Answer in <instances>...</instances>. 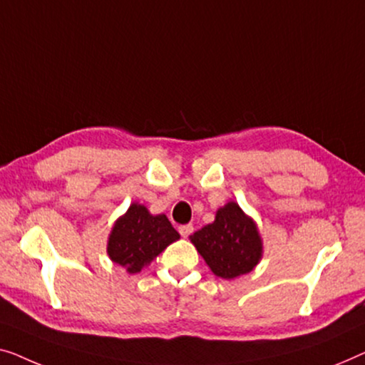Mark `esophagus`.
I'll use <instances>...</instances> for the list:
<instances>
[{"mask_svg":"<svg viewBox=\"0 0 365 365\" xmlns=\"http://www.w3.org/2000/svg\"><path fill=\"white\" fill-rule=\"evenodd\" d=\"M178 232H180V235L183 236V238H187V236H190L193 233V225H180L178 227Z\"/></svg>","mask_w":365,"mask_h":365,"instance_id":"34e87169","label":"esophagus"}]
</instances>
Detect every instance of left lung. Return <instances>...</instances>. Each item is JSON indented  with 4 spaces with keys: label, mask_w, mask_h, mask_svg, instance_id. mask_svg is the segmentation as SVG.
<instances>
[{
    "label": "left lung",
    "mask_w": 365,
    "mask_h": 365,
    "mask_svg": "<svg viewBox=\"0 0 365 365\" xmlns=\"http://www.w3.org/2000/svg\"><path fill=\"white\" fill-rule=\"evenodd\" d=\"M190 240L213 273L225 279L250 273L263 251L253 220L235 202L220 208L215 222L198 230Z\"/></svg>",
    "instance_id": "left-lung-1"
}]
</instances>
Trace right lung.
I'll return each instance as SVG.
<instances>
[{
  "label": "right lung",
  "mask_w": 365,
  "mask_h": 365,
  "mask_svg": "<svg viewBox=\"0 0 365 365\" xmlns=\"http://www.w3.org/2000/svg\"><path fill=\"white\" fill-rule=\"evenodd\" d=\"M178 238L180 235L165 215L153 217L143 205L132 203L112 228L107 253L129 273H138Z\"/></svg>",
  "instance_id": "add662e5"
}]
</instances>
